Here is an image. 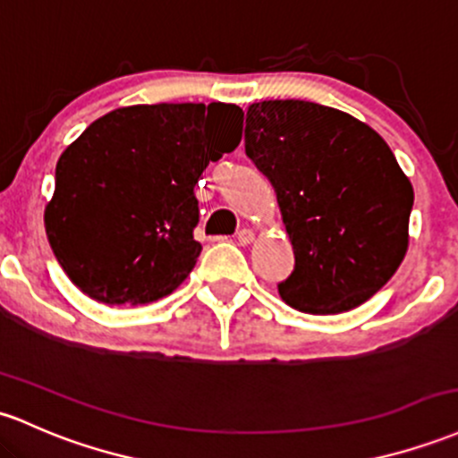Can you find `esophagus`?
<instances>
[{
	"instance_id": "1",
	"label": "esophagus",
	"mask_w": 458,
	"mask_h": 458,
	"mask_svg": "<svg viewBox=\"0 0 458 458\" xmlns=\"http://www.w3.org/2000/svg\"><path fill=\"white\" fill-rule=\"evenodd\" d=\"M237 241L241 245H250L254 241V233L250 228H241L237 233Z\"/></svg>"
}]
</instances>
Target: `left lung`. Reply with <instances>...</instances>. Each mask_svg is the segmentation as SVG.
<instances>
[{
  "mask_svg": "<svg viewBox=\"0 0 458 458\" xmlns=\"http://www.w3.org/2000/svg\"><path fill=\"white\" fill-rule=\"evenodd\" d=\"M245 154L267 175L295 254L278 283L310 315L363 304L389 283L409 248L413 187L378 132L302 99L252 104Z\"/></svg>",
  "mask_w": 458,
  "mask_h": 458,
  "instance_id": "1",
  "label": "left lung"
}]
</instances>
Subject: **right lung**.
<instances>
[{"label":"right lung","instance_id":"add662e5","mask_svg":"<svg viewBox=\"0 0 458 458\" xmlns=\"http://www.w3.org/2000/svg\"><path fill=\"white\" fill-rule=\"evenodd\" d=\"M234 104H143L93 122L64 149L45 230L89 298L148 304L169 295L202 252L193 187L241 143Z\"/></svg>","mask_w":458,"mask_h":458}]
</instances>
